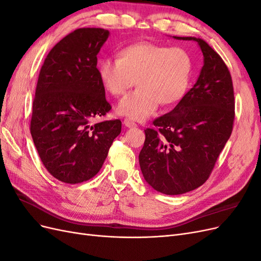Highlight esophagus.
Returning a JSON list of instances; mask_svg holds the SVG:
<instances>
[{"label": "esophagus", "mask_w": 261, "mask_h": 261, "mask_svg": "<svg viewBox=\"0 0 261 261\" xmlns=\"http://www.w3.org/2000/svg\"><path fill=\"white\" fill-rule=\"evenodd\" d=\"M123 124L126 126V127H135L136 126V123L128 120V118H125V120L123 121Z\"/></svg>", "instance_id": "obj_1"}]
</instances>
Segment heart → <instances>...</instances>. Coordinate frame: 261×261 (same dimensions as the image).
Wrapping results in <instances>:
<instances>
[{"label": "heart", "mask_w": 261, "mask_h": 261, "mask_svg": "<svg viewBox=\"0 0 261 261\" xmlns=\"http://www.w3.org/2000/svg\"><path fill=\"white\" fill-rule=\"evenodd\" d=\"M193 61L189 53L178 48L139 42L126 46L118 59L103 58L98 63L102 86L113 96H122L136 84L138 88L125 96L116 112L133 120L152 115L160 102L176 103L188 88Z\"/></svg>", "instance_id": "1"}]
</instances>
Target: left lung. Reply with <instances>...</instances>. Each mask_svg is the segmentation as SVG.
<instances>
[{
    "label": "left lung",
    "instance_id": "8db88e82",
    "mask_svg": "<svg viewBox=\"0 0 261 261\" xmlns=\"http://www.w3.org/2000/svg\"><path fill=\"white\" fill-rule=\"evenodd\" d=\"M193 40L203 54V66L193 88L168 114L147 128L139 153L147 183L165 195H180L201 186L230 138L234 122L232 77L220 55L200 38Z\"/></svg>",
    "mask_w": 261,
    "mask_h": 261
}]
</instances>
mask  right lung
I'll list each match as a JSON object with an SVG mask.
<instances>
[{"label": "right lung", "instance_id": "obj_1", "mask_svg": "<svg viewBox=\"0 0 261 261\" xmlns=\"http://www.w3.org/2000/svg\"><path fill=\"white\" fill-rule=\"evenodd\" d=\"M109 35L102 28L74 30L53 46L39 74L30 133L45 169L67 184L96 175L121 133L120 120L92 124L111 110L97 68Z\"/></svg>", "mask_w": 261, "mask_h": 261}]
</instances>
